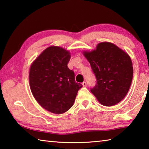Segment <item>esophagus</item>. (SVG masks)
Masks as SVG:
<instances>
[{"mask_svg":"<svg viewBox=\"0 0 149 149\" xmlns=\"http://www.w3.org/2000/svg\"><path fill=\"white\" fill-rule=\"evenodd\" d=\"M82 85H83V86H84V87H86V86H87V83L85 82V81H84V82L82 83Z\"/></svg>","mask_w":149,"mask_h":149,"instance_id":"1","label":"esophagus"}]
</instances>
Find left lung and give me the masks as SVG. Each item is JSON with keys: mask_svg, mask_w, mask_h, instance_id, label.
<instances>
[{"mask_svg": "<svg viewBox=\"0 0 149 149\" xmlns=\"http://www.w3.org/2000/svg\"><path fill=\"white\" fill-rule=\"evenodd\" d=\"M83 54L97 79L91 91L102 105L111 107L119 103L132 84L133 68L130 56L109 42H100L96 49Z\"/></svg>", "mask_w": 149, "mask_h": 149, "instance_id": "left-lung-1", "label": "left lung"}]
</instances>
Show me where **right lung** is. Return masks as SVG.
Wrapping results in <instances>:
<instances>
[{
  "mask_svg": "<svg viewBox=\"0 0 149 149\" xmlns=\"http://www.w3.org/2000/svg\"><path fill=\"white\" fill-rule=\"evenodd\" d=\"M71 55L62 47L47 48L32 63L29 85L37 102L49 112L63 114L71 108L82 85L68 67Z\"/></svg>",
  "mask_w": 149,
  "mask_h": 149,
  "instance_id": "add662e5",
  "label": "right lung"
}]
</instances>
